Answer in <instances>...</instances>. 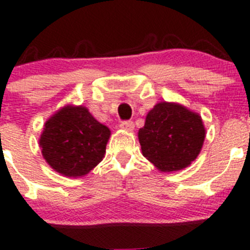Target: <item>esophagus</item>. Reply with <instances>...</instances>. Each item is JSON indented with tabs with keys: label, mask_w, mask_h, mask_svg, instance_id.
<instances>
[{
	"label": "esophagus",
	"mask_w": 250,
	"mask_h": 250,
	"mask_svg": "<svg viewBox=\"0 0 250 250\" xmlns=\"http://www.w3.org/2000/svg\"><path fill=\"white\" fill-rule=\"evenodd\" d=\"M120 127H121V129L127 130V132H132V130H133V128H134V125H133V122H132V121H125V122L121 123Z\"/></svg>",
	"instance_id": "34e87169"
}]
</instances>
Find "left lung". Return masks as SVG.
<instances>
[{
	"mask_svg": "<svg viewBox=\"0 0 250 250\" xmlns=\"http://www.w3.org/2000/svg\"><path fill=\"white\" fill-rule=\"evenodd\" d=\"M204 138L202 117L175 102L157 103L138 130L143 156L161 172L188 167L201 153Z\"/></svg>",
	"mask_w": 250,
	"mask_h": 250,
	"instance_id": "1",
	"label": "left lung"
}]
</instances>
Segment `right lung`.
Segmentation results:
<instances>
[{
	"label": "right lung",
	"instance_id": "1",
	"mask_svg": "<svg viewBox=\"0 0 250 250\" xmlns=\"http://www.w3.org/2000/svg\"><path fill=\"white\" fill-rule=\"evenodd\" d=\"M111 130L83 105L67 104L44 123L40 137L43 158L64 177H83L104 158Z\"/></svg>",
	"mask_w": 250,
	"mask_h": 250
}]
</instances>
